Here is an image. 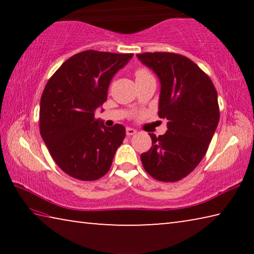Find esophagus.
Returning <instances> with one entry per match:
<instances>
[{
    "label": "esophagus",
    "instance_id": "obj_1",
    "mask_svg": "<svg viewBox=\"0 0 254 254\" xmlns=\"http://www.w3.org/2000/svg\"><path fill=\"white\" fill-rule=\"evenodd\" d=\"M135 130L134 128H132V127H127V135H133V134H135Z\"/></svg>",
    "mask_w": 254,
    "mask_h": 254
}]
</instances>
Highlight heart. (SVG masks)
<instances>
[{
    "mask_svg": "<svg viewBox=\"0 0 254 254\" xmlns=\"http://www.w3.org/2000/svg\"><path fill=\"white\" fill-rule=\"evenodd\" d=\"M148 75H150V74L147 70L139 69V70H136V72H135V78L137 79V78H141V77H144V76H148Z\"/></svg>",
    "mask_w": 254,
    "mask_h": 254,
    "instance_id": "obj_1",
    "label": "heart"
}]
</instances>
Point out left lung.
Returning <instances> with one entry per match:
<instances>
[{
  "mask_svg": "<svg viewBox=\"0 0 254 254\" xmlns=\"http://www.w3.org/2000/svg\"><path fill=\"white\" fill-rule=\"evenodd\" d=\"M160 81L158 115L168 130L156 136L141 154L147 173L160 182H177L204 158L220 121L217 93L212 80L194 62L171 53L136 55Z\"/></svg>",
  "mask_w": 254,
  "mask_h": 254,
  "instance_id": "left-lung-1",
  "label": "left lung"
}]
</instances>
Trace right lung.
<instances>
[{"instance_id": "obj_1", "label": "right lung", "mask_w": 254, "mask_h": 254, "mask_svg": "<svg viewBox=\"0 0 254 254\" xmlns=\"http://www.w3.org/2000/svg\"><path fill=\"white\" fill-rule=\"evenodd\" d=\"M132 57L86 50L67 59L47 83L40 100V134L55 162L71 177L96 180L111 168L126 127H105L95 112L107 100L112 78Z\"/></svg>"}]
</instances>
